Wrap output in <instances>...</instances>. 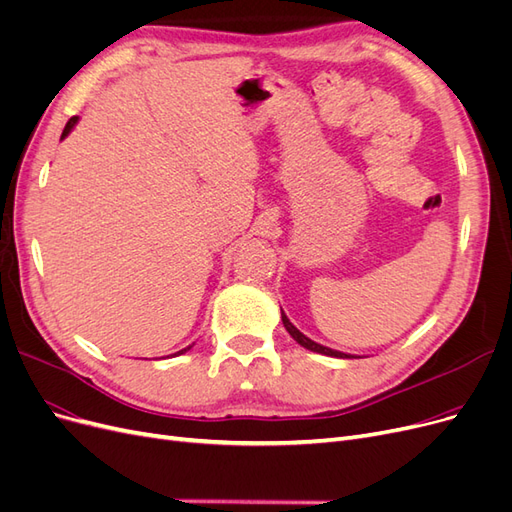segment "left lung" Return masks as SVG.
<instances>
[{
  "mask_svg": "<svg viewBox=\"0 0 512 512\" xmlns=\"http://www.w3.org/2000/svg\"><path fill=\"white\" fill-rule=\"evenodd\" d=\"M282 325H285V329L291 333V337L295 339V342L299 344V346H304V348H308V350H312V352H318V354H327V356H335V358H352L350 354H344V352H337V350H331V348H325V346H320V344H316V342H312L310 337H306L304 333H299L297 331V327H293L291 325V320L287 318V314L282 312Z\"/></svg>",
  "mask_w": 512,
  "mask_h": 512,
  "instance_id": "1",
  "label": "left lung"
}]
</instances>
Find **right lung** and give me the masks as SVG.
Segmentation results:
<instances>
[{
  "label": "right lung",
  "instance_id": "1",
  "mask_svg": "<svg viewBox=\"0 0 512 512\" xmlns=\"http://www.w3.org/2000/svg\"><path fill=\"white\" fill-rule=\"evenodd\" d=\"M75 122H78V116H73L69 122H67V126H65V130H63V135H61V139H65L67 135H69V132H71V128L75 126ZM189 348H192V346H189ZM189 348H183V350H179L177 354H183V352H187Z\"/></svg>",
  "mask_w": 512,
  "mask_h": 512
}]
</instances>
